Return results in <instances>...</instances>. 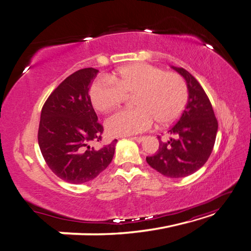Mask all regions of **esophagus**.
<instances>
[{
    "instance_id": "obj_1",
    "label": "esophagus",
    "mask_w": 251,
    "mask_h": 251,
    "mask_svg": "<svg viewBox=\"0 0 251 251\" xmlns=\"http://www.w3.org/2000/svg\"><path fill=\"white\" fill-rule=\"evenodd\" d=\"M131 139H132V140H135V141H137V142H141V141H144V140H145V137H144V136H139V137H132Z\"/></svg>"
}]
</instances>
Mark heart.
I'll return each mask as SVG.
<instances>
[{
  "mask_svg": "<svg viewBox=\"0 0 251 251\" xmlns=\"http://www.w3.org/2000/svg\"><path fill=\"white\" fill-rule=\"evenodd\" d=\"M93 82L90 98L100 112L119 106L125 93L136 92L132 110H124L105 121V128L113 136H128L150 129L154 120L160 124L175 121L187 102V86L177 74L165 73L146 63L122 67L115 75Z\"/></svg>",
  "mask_w": 251,
  "mask_h": 251,
  "instance_id": "b5f03b06",
  "label": "heart"
}]
</instances>
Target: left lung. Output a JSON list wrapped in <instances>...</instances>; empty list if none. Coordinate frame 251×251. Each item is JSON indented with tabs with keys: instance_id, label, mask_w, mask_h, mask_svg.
Returning <instances> with one entry per match:
<instances>
[{
	"instance_id": "left-lung-1",
	"label": "left lung",
	"mask_w": 251,
	"mask_h": 251,
	"mask_svg": "<svg viewBox=\"0 0 251 251\" xmlns=\"http://www.w3.org/2000/svg\"><path fill=\"white\" fill-rule=\"evenodd\" d=\"M186 80L188 101L183 114L169 129L172 138L146 160L152 169L171 178L194 174L208 161L217 138L218 121L209 98L197 79L181 67L171 66Z\"/></svg>"
}]
</instances>
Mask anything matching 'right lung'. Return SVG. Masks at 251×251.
Wrapping results in <instances>:
<instances>
[{
	"instance_id": "1",
	"label": "right lung",
	"mask_w": 251,
	"mask_h": 251,
	"mask_svg": "<svg viewBox=\"0 0 251 251\" xmlns=\"http://www.w3.org/2000/svg\"><path fill=\"white\" fill-rule=\"evenodd\" d=\"M98 72L89 67L72 74L51 93L41 111V153L53 173L71 184L96 178L114 156L116 139L101 149L90 146L101 140L103 132L89 97Z\"/></svg>"
}]
</instances>
